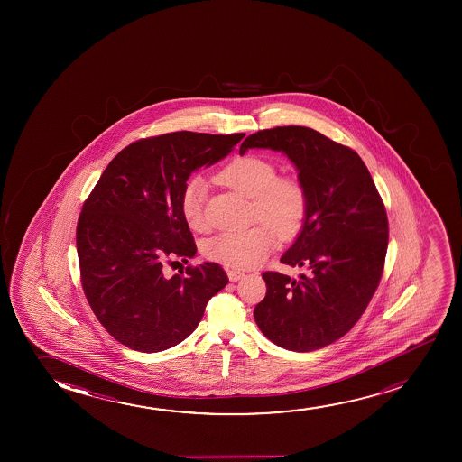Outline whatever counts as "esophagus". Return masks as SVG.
Masks as SVG:
<instances>
[{"instance_id": "1", "label": "esophagus", "mask_w": 462, "mask_h": 462, "mask_svg": "<svg viewBox=\"0 0 462 462\" xmlns=\"http://www.w3.org/2000/svg\"><path fill=\"white\" fill-rule=\"evenodd\" d=\"M227 276L230 281H240L245 276V273L240 270H227Z\"/></svg>"}]
</instances>
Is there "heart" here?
<instances>
[{
    "instance_id": "b5f03b06",
    "label": "heart",
    "mask_w": 462,
    "mask_h": 462,
    "mask_svg": "<svg viewBox=\"0 0 462 462\" xmlns=\"http://www.w3.org/2000/svg\"><path fill=\"white\" fill-rule=\"evenodd\" d=\"M217 181L253 199L254 217L266 221L246 230L222 232L205 245V255L224 265L249 268L262 263L276 247L278 236L289 238L303 227L308 215V190L297 177L278 175L276 165L257 154L232 159L219 173ZM207 181L190 178L180 196V209L188 227L202 232Z\"/></svg>"
}]
</instances>
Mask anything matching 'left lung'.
I'll return each instance as SVG.
<instances>
[{
  "label": "left lung",
  "instance_id": "8db88e82",
  "mask_svg": "<svg viewBox=\"0 0 462 462\" xmlns=\"http://www.w3.org/2000/svg\"><path fill=\"white\" fill-rule=\"evenodd\" d=\"M249 148L285 152L310 199L301 234L281 257L308 273L298 281L263 273L266 295L254 319L279 347L312 352L348 333L379 287L388 247L385 205L360 156L310 127L263 129L246 137L240 154Z\"/></svg>",
  "mask_w": 462,
  "mask_h": 462
}]
</instances>
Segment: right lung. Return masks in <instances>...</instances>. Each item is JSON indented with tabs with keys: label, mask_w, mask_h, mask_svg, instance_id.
Here are the masks:
<instances>
[{
	"label": "right lung",
	"mask_w": 462,
	"mask_h": 462,
	"mask_svg": "<svg viewBox=\"0 0 462 462\" xmlns=\"http://www.w3.org/2000/svg\"><path fill=\"white\" fill-rule=\"evenodd\" d=\"M243 137L180 131L137 140L110 161L83 203L76 232L83 293L123 346L145 354L177 346L227 285L217 263L186 266L171 278L164 265L197 253L180 209L184 184Z\"/></svg>",
	"instance_id": "obj_1"
}]
</instances>
